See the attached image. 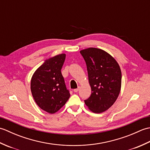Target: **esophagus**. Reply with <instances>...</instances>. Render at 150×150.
<instances>
[{"label": "esophagus", "mask_w": 150, "mask_h": 150, "mask_svg": "<svg viewBox=\"0 0 150 150\" xmlns=\"http://www.w3.org/2000/svg\"><path fill=\"white\" fill-rule=\"evenodd\" d=\"M79 87H78V88H76V89H75V90H73V91H74L75 93H77V92H78V91H79Z\"/></svg>", "instance_id": "esophagus-1"}]
</instances>
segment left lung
I'll use <instances>...</instances> for the list:
<instances>
[{"label":"left lung","instance_id":"left-lung-1","mask_svg":"<svg viewBox=\"0 0 150 150\" xmlns=\"http://www.w3.org/2000/svg\"><path fill=\"white\" fill-rule=\"evenodd\" d=\"M86 64L91 94L84 100L92 112L103 113L116 101L121 88L122 73L116 60L105 51L89 47L80 52Z\"/></svg>","mask_w":150,"mask_h":150}]
</instances>
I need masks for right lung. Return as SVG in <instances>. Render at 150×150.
Returning a JSON list of instances; mask_svg holds the SVG:
<instances>
[{
    "label": "right lung",
    "instance_id": "1",
    "mask_svg": "<svg viewBox=\"0 0 150 150\" xmlns=\"http://www.w3.org/2000/svg\"><path fill=\"white\" fill-rule=\"evenodd\" d=\"M66 54L62 53L46 60L31 80V91L37 104L49 113H55L70 97L61 73Z\"/></svg>",
    "mask_w": 150,
    "mask_h": 150
}]
</instances>
